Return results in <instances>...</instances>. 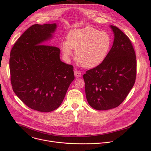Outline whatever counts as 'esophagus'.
Returning <instances> with one entry per match:
<instances>
[{
  "instance_id": "esophagus-1",
  "label": "esophagus",
  "mask_w": 151,
  "mask_h": 151,
  "mask_svg": "<svg viewBox=\"0 0 151 151\" xmlns=\"http://www.w3.org/2000/svg\"><path fill=\"white\" fill-rule=\"evenodd\" d=\"M74 73H75V76L76 78H79V77H80V76H81V71H79V70H75Z\"/></svg>"
}]
</instances>
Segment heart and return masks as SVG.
<instances>
[{"label":"heart","instance_id":"obj_1","mask_svg":"<svg viewBox=\"0 0 151 151\" xmlns=\"http://www.w3.org/2000/svg\"><path fill=\"white\" fill-rule=\"evenodd\" d=\"M111 46L110 36L104 31L92 27L71 30L67 39L61 43V49L65 58L73 54L85 68L98 66L106 59Z\"/></svg>","mask_w":151,"mask_h":151}]
</instances>
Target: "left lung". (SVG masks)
I'll return each mask as SVG.
<instances>
[{
  "instance_id": "left-lung-1",
  "label": "left lung",
  "mask_w": 151,
  "mask_h": 151,
  "mask_svg": "<svg viewBox=\"0 0 151 151\" xmlns=\"http://www.w3.org/2000/svg\"><path fill=\"white\" fill-rule=\"evenodd\" d=\"M114 42L106 59L83 75L89 105L97 110L119 106L135 82L136 54L130 38L122 30L111 26Z\"/></svg>"
}]
</instances>
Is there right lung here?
Returning a JSON list of instances; mask_svg holds the SVG:
<instances>
[{"label": "right lung", "mask_w": 151, "mask_h": 151, "mask_svg": "<svg viewBox=\"0 0 151 151\" xmlns=\"http://www.w3.org/2000/svg\"><path fill=\"white\" fill-rule=\"evenodd\" d=\"M56 26L55 23L32 25L10 52L13 90L26 105L40 112L59 108L75 79L73 65L60 60L59 47L45 43Z\"/></svg>", "instance_id": "1"}]
</instances>
